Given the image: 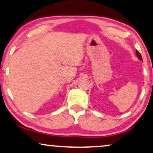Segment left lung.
Segmentation results:
<instances>
[{"mask_svg":"<svg viewBox=\"0 0 153 153\" xmlns=\"http://www.w3.org/2000/svg\"><path fill=\"white\" fill-rule=\"evenodd\" d=\"M136 55H137V57H138V58L140 59V60H142V57H141V55H140V53L138 52V51H136Z\"/></svg>","mask_w":153,"mask_h":153,"instance_id":"8db88e82","label":"left lung"}]
</instances>
